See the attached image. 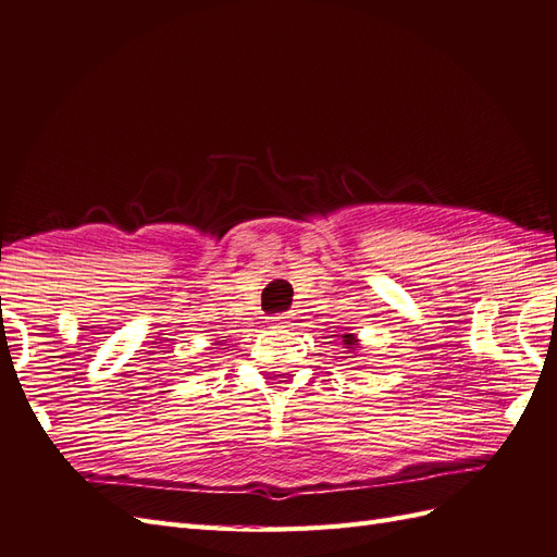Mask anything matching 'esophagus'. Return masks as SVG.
Returning <instances> with one entry per match:
<instances>
[{"label":"esophagus","mask_w":557,"mask_h":557,"mask_svg":"<svg viewBox=\"0 0 557 557\" xmlns=\"http://www.w3.org/2000/svg\"><path fill=\"white\" fill-rule=\"evenodd\" d=\"M270 322H273L275 326H284V324L289 322V315H287V312H280V315H273V318H270Z\"/></svg>","instance_id":"esophagus-1"}]
</instances>
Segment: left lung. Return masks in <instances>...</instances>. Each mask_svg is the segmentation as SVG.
<instances>
[{
    "instance_id": "8db88e82",
    "label": "left lung",
    "mask_w": 557,
    "mask_h": 557,
    "mask_svg": "<svg viewBox=\"0 0 557 557\" xmlns=\"http://www.w3.org/2000/svg\"><path fill=\"white\" fill-rule=\"evenodd\" d=\"M344 346H346V348H355V346H358V344H355V336H352V334H346V336H344Z\"/></svg>"
}]
</instances>
